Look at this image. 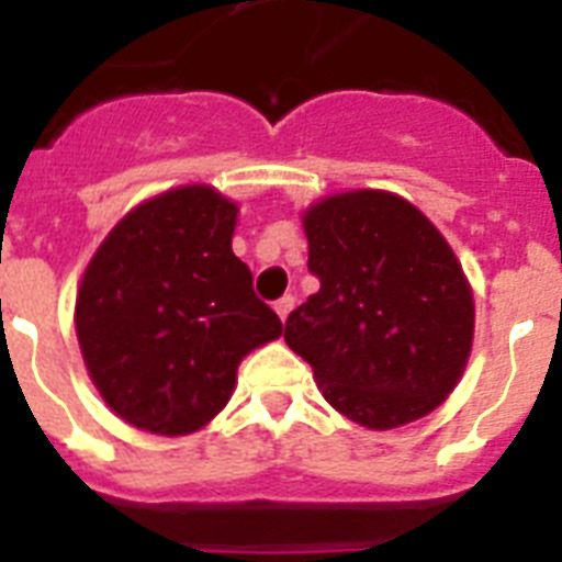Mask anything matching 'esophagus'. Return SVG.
Segmentation results:
<instances>
[{"label": "esophagus", "mask_w": 562, "mask_h": 562, "mask_svg": "<svg viewBox=\"0 0 562 562\" xmlns=\"http://www.w3.org/2000/svg\"><path fill=\"white\" fill-rule=\"evenodd\" d=\"M292 306H295V297H292V295L278 297V301H276L278 317H281V321H286V317H290V312H292Z\"/></svg>", "instance_id": "esophagus-1"}]
</instances>
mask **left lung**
I'll use <instances>...</instances> for the list:
<instances>
[{"instance_id":"obj_1","label":"left lung","mask_w":562,"mask_h":562,"mask_svg":"<svg viewBox=\"0 0 562 562\" xmlns=\"http://www.w3.org/2000/svg\"><path fill=\"white\" fill-rule=\"evenodd\" d=\"M301 220L321 290L286 317V346L362 428L428 416L459 385L475 331L473 290L448 238L374 188L331 193Z\"/></svg>"}]
</instances>
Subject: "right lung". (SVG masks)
Wrapping results in <instances>:
<instances>
[{"instance_id": "right-lung-1", "label": "right lung", "mask_w": 562, "mask_h": 562, "mask_svg": "<svg viewBox=\"0 0 562 562\" xmlns=\"http://www.w3.org/2000/svg\"><path fill=\"white\" fill-rule=\"evenodd\" d=\"M238 205L213 186L140 202L89 258L76 335L109 408L157 436L202 430L231 402L238 362L281 337L233 256Z\"/></svg>"}]
</instances>
